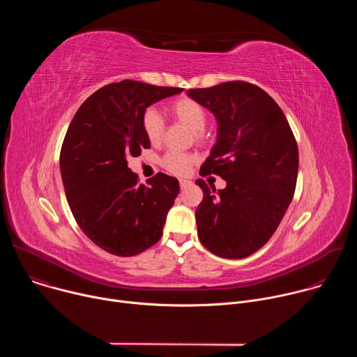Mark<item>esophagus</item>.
<instances>
[{
    "label": "esophagus",
    "instance_id": "esophagus-1",
    "mask_svg": "<svg viewBox=\"0 0 357 357\" xmlns=\"http://www.w3.org/2000/svg\"><path fill=\"white\" fill-rule=\"evenodd\" d=\"M179 185H181V188L183 189V188H186V186L190 185V181H188V179H181V181H179Z\"/></svg>",
    "mask_w": 357,
    "mask_h": 357
}]
</instances>
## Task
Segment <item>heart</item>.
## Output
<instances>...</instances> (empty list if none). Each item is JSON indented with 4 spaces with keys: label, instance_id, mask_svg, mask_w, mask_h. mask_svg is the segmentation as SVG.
<instances>
[{
    "label": "heart",
    "instance_id": "b5f03b06",
    "mask_svg": "<svg viewBox=\"0 0 357 357\" xmlns=\"http://www.w3.org/2000/svg\"><path fill=\"white\" fill-rule=\"evenodd\" d=\"M174 119L193 131L197 141H203V130L208 123V114L200 103L190 97H182L171 105ZM142 130L151 144H158L164 135V119L157 109H146L142 116ZM162 167L175 175H186L195 164V157L178 151H169L162 157Z\"/></svg>",
    "mask_w": 357,
    "mask_h": 357
}]
</instances>
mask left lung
Listing matches in <instances>:
<instances>
[{"label": "left lung", "mask_w": 357, "mask_h": 357, "mask_svg": "<svg viewBox=\"0 0 357 357\" xmlns=\"http://www.w3.org/2000/svg\"><path fill=\"white\" fill-rule=\"evenodd\" d=\"M186 93L218 121L216 144L199 174L227 183L216 192L196 181L203 190L195 212L199 240L219 257H248L271 238L292 200L295 137L274 98L256 84L226 82Z\"/></svg>", "instance_id": "obj_1"}]
</instances>
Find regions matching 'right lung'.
Segmentation results:
<instances>
[{
	"label": "right lung",
	"mask_w": 357,
	"mask_h": 357,
	"mask_svg": "<svg viewBox=\"0 0 357 357\" xmlns=\"http://www.w3.org/2000/svg\"><path fill=\"white\" fill-rule=\"evenodd\" d=\"M182 90L110 83L84 101L68 128L61 174L70 211L83 233L114 256H137L162 236L179 182L160 172L148 185L138 183L127 158L151 146L142 130L145 110Z\"/></svg>",
	"instance_id": "right-lung-1"
}]
</instances>
